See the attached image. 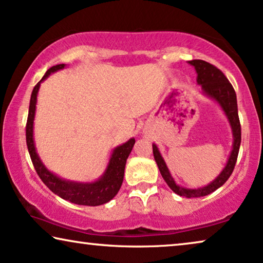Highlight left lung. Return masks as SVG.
<instances>
[{
  "label": "left lung",
  "mask_w": 263,
  "mask_h": 263,
  "mask_svg": "<svg viewBox=\"0 0 263 263\" xmlns=\"http://www.w3.org/2000/svg\"><path fill=\"white\" fill-rule=\"evenodd\" d=\"M189 63L195 68L197 73L196 81L197 84L201 85L202 92L206 96L210 97V98L214 99L215 102L221 106L222 111H224L226 117H228V120L230 122V125H231L233 135L232 151L224 170H222L220 172V175H219L213 182H211L210 184L197 189L183 188V186L176 184L170 171H168L166 164H165L163 157H161L159 149H158L157 145L153 143L154 159H156V163L158 165V167H159V171L161 176H163L164 181L167 183V185L170 186L172 192L177 194V195L189 197L190 199V197L206 196L208 194L213 193L214 190L220 188V186L228 181L230 176H231L233 168H235L237 157H238L239 152L240 123L238 117V107H237L236 92L235 89H233L232 85L230 84L228 78L224 75V73H222L220 69H218L217 67L213 66V64L208 63L206 61L202 60H193L189 61Z\"/></svg>",
  "instance_id": "left-lung-1"
}]
</instances>
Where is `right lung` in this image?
Returning <instances> with one entry per match:
<instances>
[{
    "label": "right lung",
    "mask_w": 263,
    "mask_h": 263,
    "mask_svg": "<svg viewBox=\"0 0 263 263\" xmlns=\"http://www.w3.org/2000/svg\"><path fill=\"white\" fill-rule=\"evenodd\" d=\"M66 64H57L48 69L42 80L34 86L31 95L30 109H28V117L26 123V143L28 153H30L32 164L37 171V174L43 183L51 190L53 194L62 197L63 200L77 204H84V206H99L112 200L120 190L122 182H123L124 167L127 159L130 154L133 147H134L135 139H129L123 145L117 146L114 149L109 160L105 172L98 181L92 183H80L71 182L60 178L59 176L53 175L51 171L44 166L41 158L38 157L35 151L34 140H33V121L35 114V104H37V95L41 87V82L44 81L51 73L63 69Z\"/></svg>",
    "instance_id": "add662e5"
}]
</instances>
